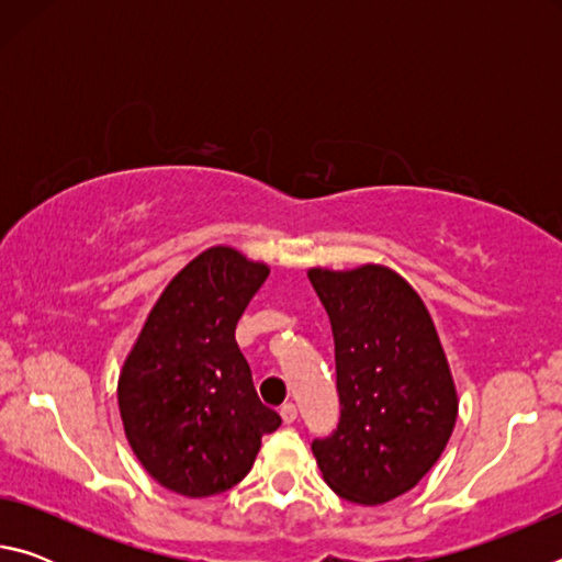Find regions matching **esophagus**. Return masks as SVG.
Returning a JSON list of instances; mask_svg holds the SVG:
<instances>
[{
    "label": "esophagus",
    "instance_id": "esophagus-1",
    "mask_svg": "<svg viewBox=\"0 0 562 562\" xmlns=\"http://www.w3.org/2000/svg\"><path fill=\"white\" fill-rule=\"evenodd\" d=\"M297 414H300V408H297V404H284L282 408H280V416H282V422L284 424H292V422H297Z\"/></svg>",
    "mask_w": 562,
    "mask_h": 562
}]
</instances>
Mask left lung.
<instances>
[{
	"instance_id": "obj_1",
	"label": "left lung",
	"mask_w": 562,
	"mask_h": 562,
	"mask_svg": "<svg viewBox=\"0 0 562 562\" xmlns=\"http://www.w3.org/2000/svg\"><path fill=\"white\" fill-rule=\"evenodd\" d=\"M335 335L339 424L312 443L327 486L361 506L412 491L439 461L459 396L424 300L384 265L312 268Z\"/></svg>"
}]
</instances>
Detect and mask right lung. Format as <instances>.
I'll return each instance as SVG.
<instances>
[{
  "label": "right lung",
  "instance_id": "1",
  "mask_svg": "<svg viewBox=\"0 0 562 562\" xmlns=\"http://www.w3.org/2000/svg\"><path fill=\"white\" fill-rule=\"evenodd\" d=\"M268 274L235 247H207L166 284L123 361V431L140 465L178 496H217L240 483L262 436L282 422L258 398L235 341Z\"/></svg>",
  "mask_w": 562,
  "mask_h": 562
}]
</instances>
